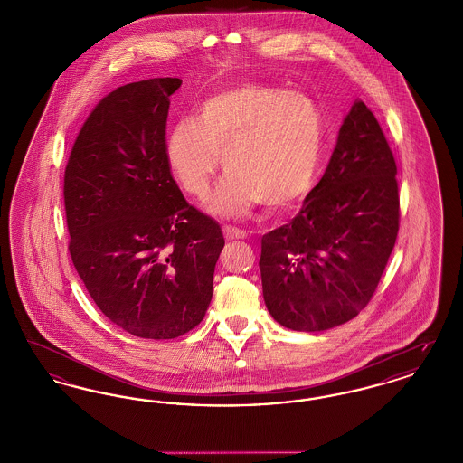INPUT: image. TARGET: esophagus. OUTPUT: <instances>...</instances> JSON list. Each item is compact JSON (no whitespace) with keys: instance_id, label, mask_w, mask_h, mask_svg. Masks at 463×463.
Segmentation results:
<instances>
[{"instance_id":"34e87169","label":"esophagus","mask_w":463,"mask_h":463,"mask_svg":"<svg viewBox=\"0 0 463 463\" xmlns=\"http://www.w3.org/2000/svg\"><path fill=\"white\" fill-rule=\"evenodd\" d=\"M223 236L227 241H234V240H244L246 238V232L238 229V227H231V225H225L223 227Z\"/></svg>"}]
</instances>
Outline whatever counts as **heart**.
Listing matches in <instances>:
<instances>
[{
  "label": "heart",
  "instance_id": "1",
  "mask_svg": "<svg viewBox=\"0 0 463 463\" xmlns=\"http://www.w3.org/2000/svg\"><path fill=\"white\" fill-rule=\"evenodd\" d=\"M325 119L304 93L242 83L208 95L193 121L174 125L165 159L178 187L206 198L222 163L229 176L210 201L215 215L236 219L259 201L281 210L307 196L321 166Z\"/></svg>",
  "mask_w": 463,
  "mask_h": 463
}]
</instances>
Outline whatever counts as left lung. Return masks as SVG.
<instances>
[{
    "instance_id": "obj_1",
    "label": "left lung",
    "mask_w": 463,
    "mask_h": 463,
    "mask_svg": "<svg viewBox=\"0 0 463 463\" xmlns=\"http://www.w3.org/2000/svg\"><path fill=\"white\" fill-rule=\"evenodd\" d=\"M396 174L385 135L357 99L298 215L262 238L265 306L281 326L330 330L368 306L396 244Z\"/></svg>"
}]
</instances>
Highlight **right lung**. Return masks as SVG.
Returning a JSON list of instances; mask_svg holds the SVG:
<instances>
[{
    "label": "right lung",
    "mask_w": 463,
    "mask_h": 463,
    "mask_svg": "<svg viewBox=\"0 0 463 463\" xmlns=\"http://www.w3.org/2000/svg\"><path fill=\"white\" fill-rule=\"evenodd\" d=\"M178 78L110 91L91 110L64 176L69 253L90 297L140 338H176L203 321L221 225L191 206L165 159Z\"/></svg>",
    "instance_id": "right-lung-1"
}]
</instances>
